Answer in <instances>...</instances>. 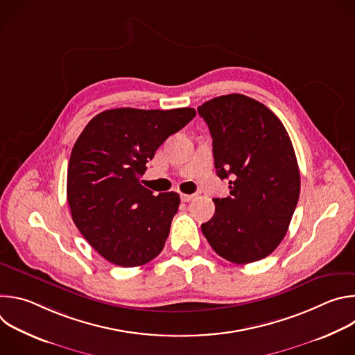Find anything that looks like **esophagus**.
<instances>
[{"label":"esophagus","instance_id":"esophagus-1","mask_svg":"<svg viewBox=\"0 0 355 355\" xmlns=\"http://www.w3.org/2000/svg\"><path fill=\"white\" fill-rule=\"evenodd\" d=\"M195 198H196L195 193H182V195H181V200H182V202H191V200H193Z\"/></svg>","mask_w":355,"mask_h":355}]
</instances>
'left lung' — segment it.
<instances>
[{
  "label": "left lung",
  "instance_id": "8db88e82",
  "mask_svg": "<svg viewBox=\"0 0 355 355\" xmlns=\"http://www.w3.org/2000/svg\"><path fill=\"white\" fill-rule=\"evenodd\" d=\"M198 114L214 139L216 174L230 188L227 198H214L215 215L202 233L225 260L259 261L285 237L299 199L289 135L272 111L243 94L216 96Z\"/></svg>",
  "mask_w": 355,
  "mask_h": 355
}]
</instances>
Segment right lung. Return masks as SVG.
<instances>
[{
  "instance_id": "obj_1",
  "label": "right lung",
  "mask_w": 355,
  "mask_h": 355,
  "mask_svg": "<svg viewBox=\"0 0 355 355\" xmlns=\"http://www.w3.org/2000/svg\"><path fill=\"white\" fill-rule=\"evenodd\" d=\"M195 115L193 108L108 110L94 116L74 143L67 170L71 218L110 263L136 267L162 252L180 195H153L140 177L164 140Z\"/></svg>"
}]
</instances>
